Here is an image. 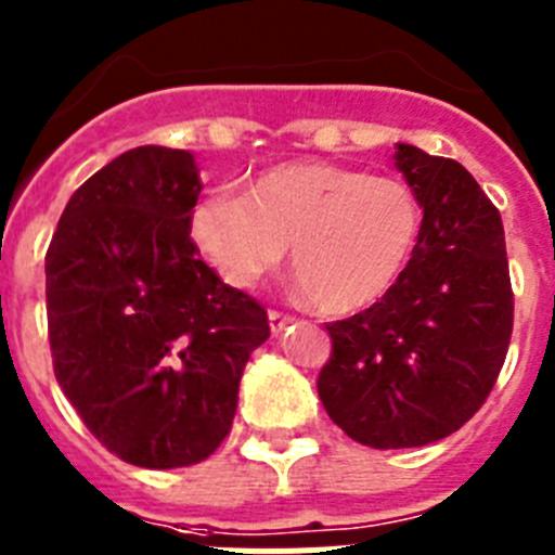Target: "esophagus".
Segmentation results:
<instances>
[{
    "label": "esophagus",
    "instance_id": "1",
    "mask_svg": "<svg viewBox=\"0 0 555 555\" xmlns=\"http://www.w3.org/2000/svg\"><path fill=\"white\" fill-rule=\"evenodd\" d=\"M294 317H288V313H281V311H269V331L272 333H281L283 327L292 325Z\"/></svg>",
    "mask_w": 555,
    "mask_h": 555
}]
</instances>
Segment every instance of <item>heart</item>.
<instances>
[{"mask_svg": "<svg viewBox=\"0 0 555 555\" xmlns=\"http://www.w3.org/2000/svg\"><path fill=\"white\" fill-rule=\"evenodd\" d=\"M423 210L409 183L327 160L261 171L242 197L191 214V238L230 286L253 288L292 247L297 286L327 317L380 302L409 267Z\"/></svg>", "mask_w": 555, "mask_h": 555, "instance_id": "b5f03b06", "label": "heart"}]
</instances>
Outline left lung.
Segmentation results:
<instances>
[{
	"label": "left lung",
	"mask_w": 555,
	"mask_h": 555,
	"mask_svg": "<svg viewBox=\"0 0 555 555\" xmlns=\"http://www.w3.org/2000/svg\"><path fill=\"white\" fill-rule=\"evenodd\" d=\"M423 208L409 267L384 300L331 322L317 389L327 416L375 450L423 448L483 405L514 325L503 222L461 164L397 144Z\"/></svg>",
	"instance_id": "obj_1"
}]
</instances>
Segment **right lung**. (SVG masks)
Masks as SVG:
<instances>
[{
    "label": "right lung",
    "instance_id": "right-lung-1",
    "mask_svg": "<svg viewBox=\"0 0 555 555\" xmlns=\"http://www.w3.org/2000/svg\"><path fill=\"white\" fill-rule=\"evenodd\" d=\"M199 191L191 152L135 146L72 194L47 249L57 384L135 467L208 459L230 434L249 352L269 338L267 311L191 242Z\"/></svg>",
    "mask_w": 555,
    "mask_h": 555
}]
</instances>
